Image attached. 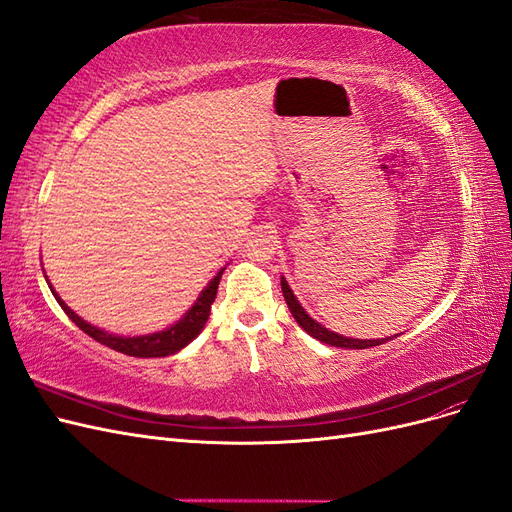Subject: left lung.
<instances>
[{
    "instance_id": "8db88e82",
    "label": "left lung",
    "mask_w": 512,
    "mask_h": 512,
    "mask_svg": "<svg viewBox=\"0 0 512 512\" xmlns=\"http://www.w3.org/2000/svg\"><path fill=\"white\" fill-rule=\"evenodd\" d=\"M282 292H284V299H286V305L290 309V314L294 316V320H297L299 327L312 335L314 339H318V342L322 344H329V346H335V348H346V350H363V348H371V346H380L384 342H389V337L386 339H354V337H344L339 333H333L329 329H324L320 322H316L312 316H309L305 309L301 307V303L297 301V297H294V292L290 290L286 277H282Z\"/></svg>"
}]
</instances>
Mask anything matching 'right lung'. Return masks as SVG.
Returning <instances> with one entry per match:
<instances>
[{
  "mask_svg": "<svg viewBox=\"0 0 512 512\" xmlns=\"http://www.w3.org/2000/svg\"><path fill=\"white\" fill-rule=\"evenodd\" d=\"M222 273H224V269L218 271V275H215L213 280L205 286V290L198 294L196 303L173 324V327H168V329L158 331V333L134 335V337L113 335V333H108V331H102V329L94 327V324H89L79 314H74L72 309L64 301H61V297L53 290L51 284H49V288L55 294V299L61 305V309H64V312L68 314V318L83 333H87L89 337H94L96 342H100V344H104L108 348H113V350H117L121 354L136 356V359H153V356H168V354L179 352L181 348L188 346L192 339H196L200 331L205 329V324H207L209 314H211V303L215 301V294H218Z\"/></svg>",
  "mask_w": 512,
  "mask_h": 512,
  "instance_id": "obj_1",
  "label": "right lung"
}]
</instances>
